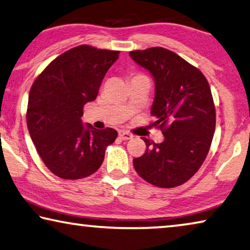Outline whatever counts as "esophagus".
<instances>
[{
    "label": "esophagus",
    "mask_w": 250,
    "mask_h": 250,
    "mask_svg": "<svg viewBox=\"0 0 250 250\" xmlns=\"http://www.w3.org/2000/svg\"><path fill=\"white\" fill-rule=\"evenodd\" d=\"M119 137H120L122 140H129V139H132L133 136L131 133L125 131V130H120V131H119Z\"/></svg>",
    "instance_id": "34e87169"
}]
</instances>
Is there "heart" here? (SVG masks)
Masks as SVG:
<instances>
[{
    "mask_svg": "<svg viewBox=\"0 0 250 250\" xmlns=\"http://www.w3.org/2000/svg\"><path fill=\"white\" fill-rule=\"evenodd\" d=\"M141 77H142V75H134L132 79H134V78H141Z\"/></svg>",
    "mask_w": 250,
    "mask_h": 250,
    "instance_id": "b5f03b06",
    "label": "heart"
}]
</instances>
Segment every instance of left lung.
Masks as SVG:
<instances>
[{
  "label": "left lung",
  "mask_w": 250,
  "mask_h": 250,
  "mask_svg": "<svg viewBox=\"0 0 250 250\" xmlns=\"http://www.w3.org/2000/svg\"><path fill=\"white\" fill-rule=\"evenodd\" d=\"M132 60L152 75L156 85L151 116L165 140L146 138V150L133 159L142 179L160 188L188 181L207 157L216 126V110L207 79L195 66L164 47L131 51Z\"/></svg>",
  "instance_id": "left-lung-1"
}]
</instances>
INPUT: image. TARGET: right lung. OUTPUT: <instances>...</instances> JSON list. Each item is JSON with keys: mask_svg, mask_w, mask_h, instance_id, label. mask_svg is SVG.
<instances>
[{"mask_svg": "<svg viewBox=\"0 0 250 250\" xmlns=\"http://www.w3.org/2000/svg\"><path fill=\"white\" fill-rule=\"evenodd\" d=\"M119 51L79 45L50 63L29 94L26 124L44 165L62 179H81L100 168L105 148L118 137L112 128L82 125L83 106L96 100Z\"/></svg>", "mask_w": 250, "mask_h": 250, "instance_id": "right-lung-1", "label": "right lung"}]
</instances>
